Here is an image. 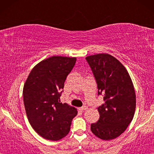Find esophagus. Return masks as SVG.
<instances>
[{
	"label": "esophagus",
	"mask_w": 154,
	"mask_h": 154,
	"mask_svg": "<svg viewBox=\"0 0 154 154\" xmlns=\"http://www.w3.org/2000/svg\"><path fill=\"white\" fill-rule=\"evenodd\" d=\"M86 109H88V106H84L83 107H81V108H79V110L81 111V112H83V111H85Z\"/></svg>",
	"instance_id": "obj_1"
}]
</instances>
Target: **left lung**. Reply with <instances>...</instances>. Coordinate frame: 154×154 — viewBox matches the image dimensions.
<instances>
[{
	"instance_id": "8db88e82",
	"label": "left lung",
	"mask_w": 154,
	"mask_h": 154,
	"mask_svg": "<svg viewBox=\"0 0 154 154\" xmlns=\"http://www.w3.org/2000/svg\"><path fill=\"white\" fill-rule=\"evenodd\" d=\"M85 59L95 78L98 94H104V100L97 109L100 119L90 129L101 140H113L125 131L134 117L133 83L125 67L111 54H97Z\"/></svg>"
}]
</instances>
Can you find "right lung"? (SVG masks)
<instances>
[{
	"label": "right lung",
	"instance_id": "obj_1",
	"mask_svg": "<svg viewBox=\"0 0 154 154\" xmlns=\"http://www.w3.org/2000/svg\"><path fill=\"white\" fill-rule=\"evenodd\" d=\"M76 58L52 56L32 69L23 88L26 116L33 129L42 137L57 141L69 132L77 109L60 102L64 82Z\"/></svg>",
	"mask_w": 154,
	"mask_h": 154
}]
</instances>
